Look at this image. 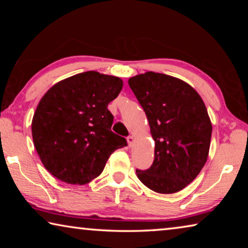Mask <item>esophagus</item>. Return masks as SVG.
I'll list each match as a JSON object with an SVG mask.
<instances>
[{
	"instance_id": "1",
	"label": "esophagus",
	"mask_w": 248,
	"mask_h": 248,
	"mask_svg": "<svg viewBox=\"0 0 248 248\" xmlns=\"http://www.w3.org/2000/svg\"><path fill=\"white\" fill-rule=\"evenodd\" d=\"M127 141H128L129 146H132V145L134 144V141H136V139H134V138H133L132 136H129V137L127 138Z\"/></svg>"
}]
</instances>
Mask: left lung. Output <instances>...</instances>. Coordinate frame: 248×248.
Returning <instances> with one entry per match:
<instances>
[{
  "label": "left lung",
  "mask_w": 248,
  "mask_h": 248,
  "mask_svg": "<svg viewBox=\"0 0 248 248\" xmlns=\"http://www.w3.org/2000/svg\"><path fill=\"white\" fill-rule=\"evenodd\" d=\"M129 86L148 117L154 161L137 170L141 183L158 194H174L194 180L207 162L212 124L200 95L170 75L146 72Z\"/></svg>",
  "instance_id": "obj_1"
}]
</instances>
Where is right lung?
Listing matches in <instances>:
<instances>
[{
    "mask_svg": "<svg viewBox=\"0 0 248 248\" xmlns=\"http://www.w3.org/2000/svg\"><path fill=\"white\" fill-rule=\"evenodd\" d=\"M123 79L87 71L60 81L40 99L31 123L37 153L61 182L84 185L102 173L111 153L127 140L111 131L108 104Z\"/></svg>",
    "mask_w": 248,
    "mask_h": 248,
    "instance_id": "right-lung-1",
    "label": "right lung"
}]
</instances>
